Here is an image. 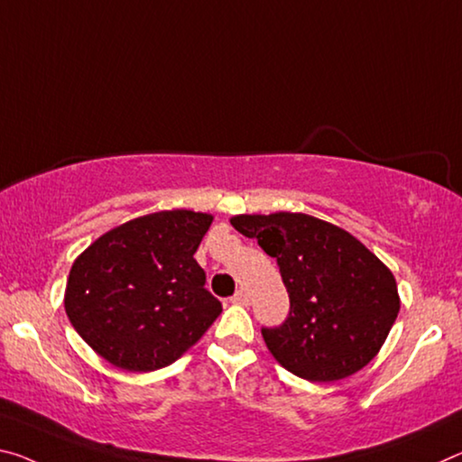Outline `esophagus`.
<instances>
[{
    "label": "esophagus",
    "instance_id": "34e87169",
    "mask_svg": "<svg viewBox=\"0 0 462 462\" xmlns=\"http://www.w3.org/2000/svg\"><path fill=\"white\" fill-rule=\"evenodd\" d=\"M230 302L232 304H240V306H248V302H251V298H248V294H246L245 290H238L236 294L230 298Z\"/></svg>",
    "mask_w": 462,
    "mask_h": 462
}]
</instances>
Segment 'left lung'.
Masks as SVG:
<instances>
[{
  "label": "left lung",
  "mask_w": 462,
  "mask_h": 462,
  "mask_svg": "<svg viewBox=\"0 0 462 462\" xmlns=\"http://www.w3.org/2000/svg\"><path fill=\"white\" fill-rule=\"evenodd\" d=\"M230 224L257 238L280 265L290 317L261 333L285 370L310 383H333L374 360L401 298L393 271L370 248L309 214H243Z\"/></svg>",
  "instance_id": "left-lung-1"
}]
</instances>
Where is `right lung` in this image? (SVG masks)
I'll use <instances>...</instances> for the list:
<instances>
[{
	"label": "right lung",
	"mask_w": 462,
	"mask_h": 462,
	"mask_svg": "<svg viewBox=\"0 0 462 462\" xmlns=\"http://www.w3.org/2000/svg\"><path fill=\"white\" fill-rule=\"evenodd\" d=\"M214 216L156 211L102 234L73 261L65 312L108 364L153 372L177 362L222 312L193 254Z\"/></svg>",
	"instance_id": "add662e5"
}]
</instances>
